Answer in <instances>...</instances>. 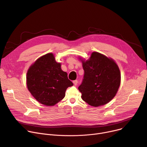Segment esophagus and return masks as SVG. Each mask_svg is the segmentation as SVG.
I'll return each mask as SVG.
<instances>
[{
    "label": "esophagus",
    "instance_id": "obj_1",
    "mask_svg": "<svg viewBox=\"0 0 147 147\" xmlns=\"http://www.w3.org/2000/svg\"><path fill=\"white\" fill-rule=\"evenodd\" d=\"M78 81L77 80H74L73 81V83L74 84V85L76 86L78 84Z\"/></svg>",
    "mask_w": 147,
    "mask_h": 147
}]
</instances>
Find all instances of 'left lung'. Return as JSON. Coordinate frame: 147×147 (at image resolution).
<instances>
[{"label":"left lung","instance_id":"left-lung-1","mask_svg":"<svg viewBox=\"0 0 147 147\" xmlns=\"http://www.w3.org/2000/svg\"><path fill=\"white\" fill-rule=\"evenodd\" d=\"M84 78L78 89L82 100L93 107L105 105L118 91L121 75L119 68L111 58L93 52L89 59L82 60Z\"/></svg>","mask_w":147,"mask_h":147}]
</instances>
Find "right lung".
I'll use <instances>...</instances> for the list:
<instances>
[{"label":"right lung","instance_id":"add662e5","mask_svg":"<svg viewBox=\"0 0 147 147\" xmlns=\"http://www.w3.org/2000/svg\"><path fill=\"white\" fill-rule=\"evenodd\" d=\"M26 86L32 96L40 104L53 106L62 100L68 87L73 83L67 73L57 63L53 53H47L37 59L29 68Z\"/></svg>","mask_w":147,"mask_h":147}]
</instances>
